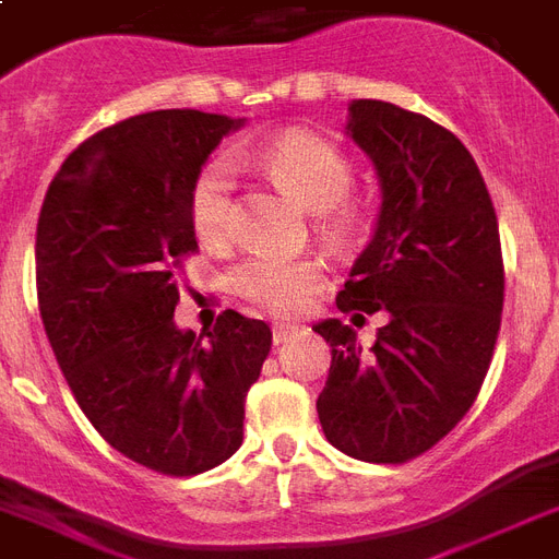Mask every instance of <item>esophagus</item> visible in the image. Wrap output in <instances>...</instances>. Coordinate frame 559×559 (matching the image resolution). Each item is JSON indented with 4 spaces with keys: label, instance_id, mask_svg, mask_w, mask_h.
<instances>
[{
    "label": "esophagus",
    "instance_id": "esophagus-1",
    "mask_svg": "<svg viewBox=\"0 0 559 559\" xmlns=\"http://www.w3.org/2000/svg\"><path fill=\"white\" fill-rule=\"evenodd\" d=\"M296 331H298L296 322H275V325H272V340H275V346H278V343H287L289 336L296 334Z\"/></svg>",
    "mask_w": 559,
    "mask_h": 559
}]
</instances>
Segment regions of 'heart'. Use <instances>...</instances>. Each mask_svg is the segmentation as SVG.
Segmentation results:
<instances>
[{
  "instance_id": "b5f03b06",
  "label": "heart",
  "mask_w": 559,
  "mask_h": 559,
  "mask_svg": "<svg viewBox=\"0 0 559 559\" xmlns=\"http://www.w3.org/2000/svg\"><path fill=\"white\" fill-rule=\"evenodd\" d=\"M254 164L284 187L298 204L317 211V228L328 242L348 246L364 228V216L346 202L355 185L348 157L328 140L310 131H284L254 152H234L231 166ZM231 166L213 160L195 176L190 190V223L204 246L219 249L234 234V178ZM325 284V272L310 258L251 254L231 272V289L251 308L270 317H293L308 308Z\"/></svg>"
}]
</instances>
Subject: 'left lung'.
Returning a JSON list of instances; mask_svg holds the SVG:
<instances>
[{
  "label": "left lung",
  "instance_id": "1",
  "mask_svg": "<svg viewBox=\"0 0 559 559\" xmlns=\"http://www.w3.org/2000/svg\"><path fill=\"white\" fill-rule=\"evenodd\" d=\"M348 134L381 178V216L336 308L386 313L372 355L325 319L331 369L317 413L328 442L366 463H407L475 404L496 352L504 261L489 190L468 148L433 119L378 99L352 102Z\"/></svg>",
  "mask_w": 559,
  "mask_h": 559
}]
</instances>
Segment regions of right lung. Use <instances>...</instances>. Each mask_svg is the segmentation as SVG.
<instances>
[{"instance_id": "right-lung-1", "label": "right lung", "mask_w": 559, "mask_h": 559, "mask_svg": "<svg viewBox=\"0 0 559 559\" xmlns=\"http://www.w3.org/2000/svg\"><path fill=\"white\" fill-rule=\"evenodd\" d=\"M202 110H152L72 152L37 219V305L81 413L119 454L169 478L242 445L246 393L272 348L261 319L225 310L207 334L176 328L195 254L190 190L240 128Z\"/></svg>"}]
</instances>
